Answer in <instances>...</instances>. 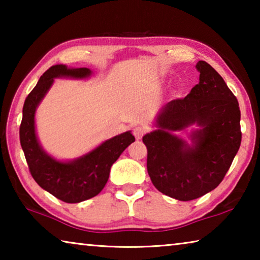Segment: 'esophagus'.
Instances as JSON below:
<instances>
[{"label":"esophagus","instance_id":"1","mask_svg":"<svg viewBox=\"0 0 260 260\" xmlns=\"http://www.w3.org/2000/svg\"><path fill=\"white\" fill-rule=\"evenodd\" d=\"M146 132H147V129L144 128V127H142V126H136L135 128L133 129V134H134V136H135L136 139L140 140L144 134H146Z\"/></svg>","mask_w":260,"mask_h":260}]
</instances>
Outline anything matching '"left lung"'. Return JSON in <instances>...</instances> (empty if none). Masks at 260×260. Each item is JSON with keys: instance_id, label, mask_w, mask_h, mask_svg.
I'll list each match as a JSON object with an SVG mask.
<instances>
[{"instance_id": "obj_1", "label": "left lung", "mask_w": 260, "mask_h": 260, "mask_svg": "<svg viewBox=\"0 0 260 260\" xmlns=\"http://www.w3.org/2000/svg\"><path fill=\"white\" fill-rule=\"evenodd\" d=\"M200 82L186 98L162 108L158 129L143 136L148 174L158 190L179 201H191L219 186L239 151L241 111L221 76L204 60L196 64ZM197 123L189 146L173 133Z\"/></svg>"}]
</instances>
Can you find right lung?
Segmentation results:
<instances>
[{
  "instance_id": "add662e5",
  "label": "right lung",
  "mask_w": 260,
  "mask_h": 260,
  "mask_svg": "<svg viewBox=\"0 0 260 260\" xmlns=\"http://www.w3.org/2000/svg\"><path fill=\"white\" fill-rule=\"evenodd\" d=\"M91 71L87 68L69 69L55 65L42 74L40 80L25 100L19 139L28 170L39 186L65 203H79L99 195L108 182L110 169L121 152L134 142L131 132L105 141L93 151L78 159L63 162L48 156L35 135V109L57 77L87 78Z\"/></svg>"
}]
</instances>
